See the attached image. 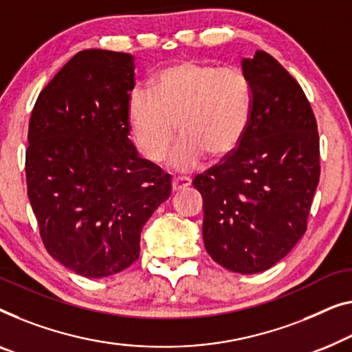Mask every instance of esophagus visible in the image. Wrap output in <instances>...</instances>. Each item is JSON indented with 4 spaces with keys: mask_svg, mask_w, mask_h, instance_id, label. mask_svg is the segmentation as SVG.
Instances as JSON below:
<instances>
[{
    "mask_svg": "<svg viewBox=\"0 0 352 352\" xmlns=\"http://www.w3.org/2000/svg\"><path fill=\"white\" fill-rule=\"evenodd\" d=\"M192 179L188 176H175L171 181V186H173V190L177 192V190H182V188H186L190 186Z\"/></svg>",
    "mask_w": 352,
    "mask_h": 352,
    "instance_id": "1",
    "label": "esophagus"
}]
</instances>
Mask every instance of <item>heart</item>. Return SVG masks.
<instances>
[{"label":"heart","mask_w":352,"mask_h":352,"mask_svg":"<svg viewBox=\"0 0 352 352\" xmlns=\"http://www.w3.org/2000/svg\"><path fill=\"white\" fill-rule=\"evenodd\" d=\"M252 89L236 66L181 62L154 80V90L130 94L129 119L135 142L147 160L166 157L176 129L181 135L170 155L177 171L195 168L205 154L212 159L232 152L251 122Z\"/></svg>","instance_id":"1"}]
</instances>
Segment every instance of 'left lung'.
I'll return each instance as SVG.
<instances>
[{
    "mask_svg": "<svg viewBox=\"0 0 352 352\" xmlns=\"http://www.w3.org/2000/svg\"><path fill=\"white\" fill-rule=\"evenodd\" d=\"M241 68L252 114L239 144L193 179L203 197V241L230 272H265L307 232L319 182L318 124L297 80L257 50Z\"/></svg>",
    "mask_w": 352,
    "mask_h": 352,
    "instance_id": "obj_1",
    "label": "left lung"
}]
</instances>
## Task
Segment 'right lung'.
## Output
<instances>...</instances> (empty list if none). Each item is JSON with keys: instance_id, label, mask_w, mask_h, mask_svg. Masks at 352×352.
I'll return each mask as SVG.
<instances>
[{"instance_id": "1", "label": "right lung", "mask_w": 352, "mask_h": 352, "mask_svg": "<svg viewBox=\"0 0 352 352\" xmlns=\"http://www.w3.org/2000/svg\"><path fill=\"white\" fill-rule=\"evenodd\" d=\"M133 55L78 52L41 90L28 126L27 192L47 252L85 278L140 257L141 230L171 176L130 141Z\"/></svg>"}]
</instances>
